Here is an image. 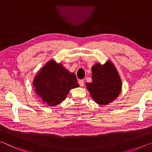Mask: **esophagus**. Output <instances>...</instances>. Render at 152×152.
<instances>
[{"mask_svg": "<svg viewBox=\"0 0 152 152\" xmlns=\"http://www.w3.org/2000/svg\"><path fill=\"white\" fill-rule=\"evenodd\" d=\"M78 84H79V85L80 86H84V82L83 80H78Z\"/></svg>", "mask_w": 152, "mask_h": 152, "instance_id": "1", "label": "esophagus"}]
</instances>
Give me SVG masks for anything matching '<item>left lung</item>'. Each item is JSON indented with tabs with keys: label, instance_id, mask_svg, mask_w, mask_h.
<instances>
[{
	"label": "left lung",
	"instance_id": "left-lung-1",
	"mask_svg": "<svg viewBox=\"0 0 152 152\" xmlns=\"http://www.w3.org/2000/svg\"><path fill=\"white\" fill-rule=\"evenodd\" d=\"M92 82H86V88L97 104L106 105L119 96L122 88L121 80L114 64L107 61L103 65L92 67Z\"/></svg>",
	"mask_w": 152,
	"mask_h": 152
}]
</instances>
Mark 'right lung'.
I'll use <instances>...</instances> for the list:
<instances>
[{
  "instance_id": "add662e5",
  "label": "right lung",
  "mask_w": 152,
  "mask_h": 152,
  "mask_svg": "<svg viewBox=\"0 0 152 152\" xmlns=\"http://www.w3.org/2000/svg\"><path fill=\"white\" fill-rule=\"evenodd\" d=\"M33 85L43 103L49 107L61 103L70 89L79 86L75 74L53 60L43 66L34 78Z\"/></svg>"
}]
</instances>
